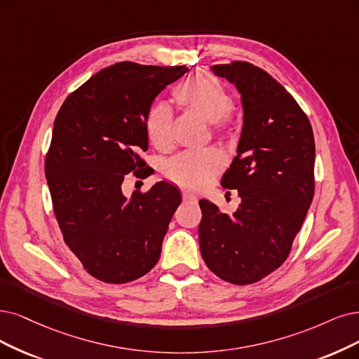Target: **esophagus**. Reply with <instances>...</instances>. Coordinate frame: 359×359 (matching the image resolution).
Returning <instances> with one entry per match:
<instances>
[{"instance_id": "34e87169", "label": "esophagus", "mask_w": 359, "mask_h": 359, "mask_svg": "<svg viewBox=\"0 0 359 359\" xmlns=\"http://www.w3.org/2000/svg\"><path fill=\"white\" fill-rule=\"evenodd\" d=\"M183 201L184 203H196V196L192 194H183Z\"/></svg>"}]
</instances>
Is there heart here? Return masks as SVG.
<instances>
[{"instance_id": "b5f03b06", "label": "heart", "mask_w": 359, "mask_h": 359, "mask_svg": "<svg viewBox=\"0 0 359 359\" xmlns=\"http://www.w3.org/2000/svg\"><path fill=\"white\" fill-rule=\"evenodd\" d=\"M172 96L182 108L200 114L216 128H222L224 116L233 109V97L219 79L200 71L188 76L172 90ZM172 111L167 103H155L146 114L144 127L151 143L165 149L171 142ZM223 167V156L216 149L184 152L176 156L167 168V176L187 189H201Z\"/></svg>"}]
</instances>
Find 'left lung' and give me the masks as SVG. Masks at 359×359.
I'll return each instance as SVG.
<instances>
[{"mask_svg":"<svg viewBox=\"0 0 359 359\" xmlns=\"http://www.w3.org/2000/svg\"><path fill=\"white\" fill-rule=\"evenodd\" d=\"M211 69L240 91L244 124L222 187L238 189L232 216L201 200L200 250L223 281L247 285L278 269L306 217L315 192V140L309 119L290 93L248 62Z\"/></svg>","mask_w":359,"mask_h":359,"instance_id":"obj_1","label":"left lung"}]
</instances>
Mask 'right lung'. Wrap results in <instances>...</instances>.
<instances>
[{
	"instance_id": "add662e5",
	"label": "right lung",
	"mask_w": 359,
	"mask_h": 359,
	"mask_svg": "<svg viewBox=\"0 0 359 359\" xmlns=\"http://www.w3.org/2000/svg\"><path fill=\"white\" fill-rule=\"evenodd\" d=\"M189 69L119 62L66 97L53 127L46 177L63 240L97 280L135 281L161 255L168 223L182 203L168 182L123 194L128 172L148 177L144 119L154 99Z\"/></svg>"
}]
</instances>
